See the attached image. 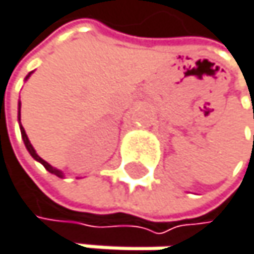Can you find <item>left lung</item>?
Listing matches in <instances>:
<instances>
[{
    "mask_svg": "<svg viewBox=\"0 0 254 254\" xmlns=\"http://www.w3.org/2000/svg\"><path fill=\"white\" fill-rule=\"evenodd\" d=\"M253 146H254V138H253Z\"/></svg>",
    "mask_w": 254,
    "mask_h": 254,
    "instance_id": "left-lung-1",
    "label": "left lung"
}]
</instances>
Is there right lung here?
Wrapping results in <instances>:
<instances>
[{
  "instance_id": "add662e5",
  "label": "right lung",
  "mask_w": 254,
  "mask_h": 254,
  "mask_svg": "<svg viewBox=\"0 0 254 254\" xmlns=\"http://www.w3.org/2000/svg\"><path fill=\"white\" fill-rule=\"evenodd\" d=\"M33 73V71H32ZM32 73H28L27 74V77H25V80L30 77V74ZM18 122H19V129H21V137H22V140H24V144H25V148H27V151H28V154H30L36 161H39L44 168L50 172V174H53V175H56V177H59V178H64V172L62 171H59V169H56V168H53V166L50 164V163H47L45 160H42L38 154H36V151H35V148L32 146V143H30V140H28V137H27V134H25V129L22 128V125H21V102H18Z\"/></svg>"
}]
</instances>
